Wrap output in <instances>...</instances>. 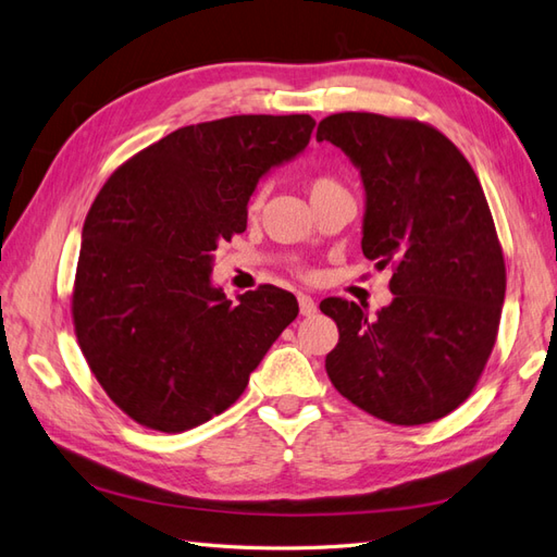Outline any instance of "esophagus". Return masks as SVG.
<instances>
[{
    "label": "esophagus",
    "mask_w": 557,
    "mask_h": 557,
    "mask_svg": "<svg viewBox=\"0 0 557 557\" xmlns=\"http://www.w3.org/2000/svg\"><path fill=\"white\" fill-rule=\"evenodd\" d=\"M298 305H300V314H302V317L317 314V302H314V298H310V295L300 293V295H298Z\"/></svg>",
    "instance_id": "34e87169"
}]
</instances>
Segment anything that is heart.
I'll return each mask as SVG.
<instances>
[{
	"label": "heart",
	"mask_w": 557,
	"mask_h": 557,
	"mask_svg": "<svg viewBox=\"0 0 557 557\" xmlns=\"http://www.w3.org/2000/svg\"><path fill=\"white\" fill-rule=\"evenodd\" d=\"M333 185H338V183L333 181V178H329V176H319V178H314V181L310 183V195H312V193H317V190L333 188ZM257 200H259V195H257ZM257 200H255V202H257Z\"/></svg>",
	"instance_id": "heart-1"
}]
</instances>
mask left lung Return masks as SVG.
<instances>
[{
	"label": "left lung",
	"mask_w": 557,
	"mask_h": 557,
	"mask_svg": "<svg viewBox=\"0 0 557 557\" xmlns=\"http://www.w3.org/2000/svg\"><path fill=\"white\" fill-rule=\"evenodd\" d=\"M317 140L350 157L364 185L362 252L393 267V302L321 300L338 326L326 355L333 386L383 422L429 424L462 405L498 336L505 262L481 183L429 123L343 111Z\"/></svg>",
	"instance_id": "obj_1"
}]
</instances>
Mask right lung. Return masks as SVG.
Wrapping results in <instances>:
<instances>
[{
  "mask_svg": "<svg viewBox=\"0 0 557 557\" xmlns=\"http://www.w3.org/2000/svg\"><path fill=\"white\" fill-rule=\"evenodd\" d=\"M310 114L185 126L121 164L83 224L73 326L95 379L135 422L178 434L236 403L290 321L295 295L231 302L214 250L247 228L259 178L298 157Z\"/></svg>",
  "mask_w": 557,
  "mask_h": 557,
  "instance_id": "obj_1",
  "label": "right lung"
}]
</instances>
